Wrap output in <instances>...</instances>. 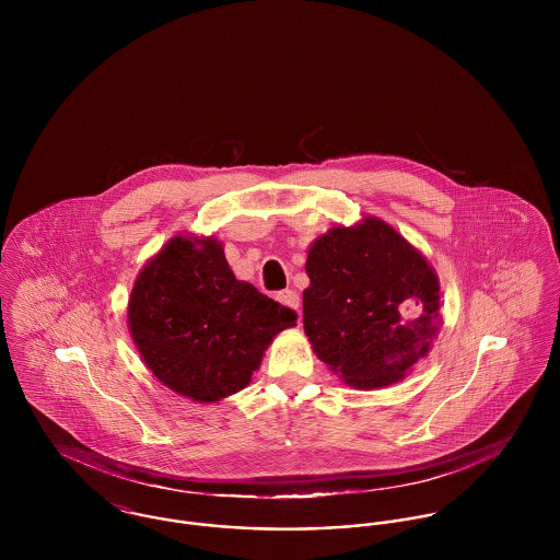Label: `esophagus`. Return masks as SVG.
I'll return each mask as SVG.
<instances>
[{
  "label": "esophagus",
  "instance_id": "obj_1",
  "mask_svg": "<svg viewBox=\"0 0 560 560\" xmlns=\"http://www.w3.org/2000/svg\"><path fill=\"white\" fill-rule=\"evenodd\" d=\"M278 302H282L284 306H289V308H293V311L300 313V293H298V291H293V289L280 291V293H278Z\"/></svg>",
  "mask_w": 560,
  "mask_h": 560
}]
</instances>
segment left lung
I'll return each mask as SVG.
<instances>
[{
    "label": "left lung",
    "mask_w": 560,
    "mask_h": 560,
    "mask_svg": "<svg viewBox=\"0 0 560 560\" xmlns=\"http://www.w3.org/2000/svg\"><path fill=\"white\" fill-rule=\"evenodd\" d=\"M304 329L320 362L355 388L395 384L431 349L440 284L382 220L336 226L308 249Z\"/></svg>",
    "instance_id": "obj_1"
}]
</instances>
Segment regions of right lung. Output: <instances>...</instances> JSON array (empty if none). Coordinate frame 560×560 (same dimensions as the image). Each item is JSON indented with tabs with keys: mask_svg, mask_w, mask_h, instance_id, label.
<instances>
[{
	"mask_svg": "<svg viewBox=\"0 0 560 560\" xmlns=\"http://www.w3.org/2000/svg\"><path fill=\"white\" fill-rule=\"evenodd\" d=\"M295 320V311L235 278L215 240L174 237L140 271L129 300L147 366L170 390L200 402L245 388L273 336Z\"/></svg>",
	"mask_w": 560,
	"mask_h": 560,
	"instance_id": "obj_1",
	"label": "right lung"
}]
</instances>
